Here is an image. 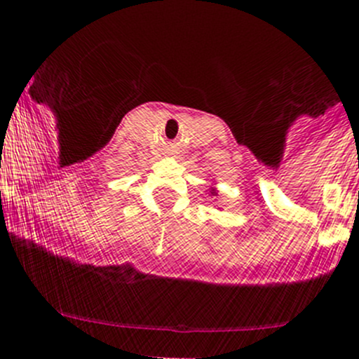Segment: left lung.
Returning a JSON list of instances; mask_svg holds the SVG:
<instances>
[{
  "instance_id": "obj_1",
  "label": "left lung",
  "mask_w": 359,
  "mask_h": 359,
  "mask_svg": "<svg viewBox=\"0 0 359 359\" xmlns=\"http://www.w3.org/2000/svg\"><path fill=\"white\" fill-rule=\"evenodd\" d=\"M218 196V191H216V187L215 186H211L209 187V196Z\"/></svg>"
}]
</instances>
